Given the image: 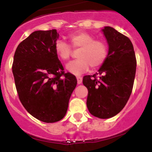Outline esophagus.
Returning a JSON list of instances; mask_svg holds the SVG:
<instances>
[{"label":"esophagus","instance_id":"1","mask_svg":"<svg viewBox=\"0 0 152 152\" xmlns=\"http://www.w3.org/2000/svg\"><path fill=\"white\" fill-rule=\"evenodd\" d=\"M77 84H81V83H82V77H80V76L77 77Z\"/></svg>","mask_w":152,"mask_h":152}]
</instances>
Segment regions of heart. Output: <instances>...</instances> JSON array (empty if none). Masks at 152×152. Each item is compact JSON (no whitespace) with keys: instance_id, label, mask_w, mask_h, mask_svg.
<instances>
[{"instance_id":"obj_1","label":"heart","mask_w":152,"mask_h":152,"mask_svg":"<svg viewBox=\"0 0 152 152\" xmlns=\"http://www.w3.org/2000/svg\"><path fill=\"white\" fill-rule=\"evenodd\" d=\"M70 45L73 49H80L77 52L78 59L70 61L66 69L70 73L80 75L88 71L90 65L96 68L103 64L108 56V47L102 40L95 39L92 35L85 32H77L68 37ZM62 40L55 43V52L61 61H67L72 55V49Z\"/></svg>"}]
</instances>
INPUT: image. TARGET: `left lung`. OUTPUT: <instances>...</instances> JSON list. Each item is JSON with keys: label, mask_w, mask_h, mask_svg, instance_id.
Here are the masks:
<instances>
[{"label": "left lung", "mask_w": 152, "mask_h": 152, "mask_svg": "<svg viewBox=\"0 0 152 152\" xmlns=\"http://www.w3.org/2000/svg\"><path fill=\"white\" fill-rule=\"evenodd\" d=\"M109 45L108 56L98 73L86 75L83 84L88 90L87 107L93 116L109 119L124 108L133 88L136 58L132 42L114 28L102 29ZM97 74L100 77L96 79Z\"/></svg>", "instance_id": "obj_1"}]
</instances>
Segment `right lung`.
Listing matches in <instances>:
<instances>
[{
    "label": "right lung",
    "instance_id": "1",
    "mask_svg": "<svg viewBox=\"0 0 152 152\" xmlns=\"http://www.w3.org/2000/svg\"><path fill=\"white\" fill-rule=\"evenodd\" d=\"M56 29L38 30L19 44L12 71L21 103L44 123L59 121L66 114L77 79L64 68L55 52Z\"/></svg>",
    "mask_w": 152,
    "mask_h": 152
}]
</instances>
